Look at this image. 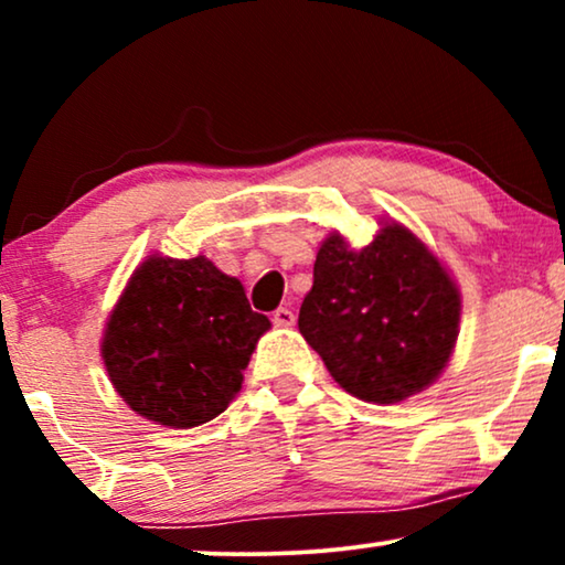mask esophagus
Listing matches in <instances>:
<instances>
[{
  "mask_svg": "<svg viewBox=\"0 0 565 565\" xmlns=\"http://www.w3.org/2000/svg\"><path fill=\"white\" fill-rule=\"evenodd\" d=\"M273 321H275V327L290 329L292 323H296V313H292L290 308H277V311L273 313Z\"/></svg>",
  "mask_w": 565,
  "mask_h": 565,
  "instance_id": "obj_1",
  "label": "esophagus"
}]
</instances>
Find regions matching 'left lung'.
<instances>
[{
  "instance_id": "8db88e82",
  "label": "left lung",
  "mask_w": 565,
  "mask_h": 565,
  "mask_svg": "<svg viewBox=\"0 0 565 565\" xmlns=\"http://www.w3.org/2000/svg\"><path fill=\"white\" fill-rule=\"evenodd\" d=\"M362 249L339 231L316 254L298 329L331 377L367 404H398L445 373L460 334V288L398 221Z\"/></svg>"
}]
</instances>
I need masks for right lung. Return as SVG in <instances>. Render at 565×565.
<instances>
[{
  "instance_id": "right-lung-1",
  "label": "right lung",
  "mask_w": 565,
  "mask_h": 565,
  "mask_svg": "<svg viewBox=\"0 0 565 565\" xmlns=\"http://www.w3.org/2000/svg\"><path fill=\"white\" fill-rule=\"evenodd\" d=\"M269 327L252 311L242 280L205 254H149L110 311L99 354L113 388L138 416L190 429L226 412Z\"/></svg>"
}]
</instances>
